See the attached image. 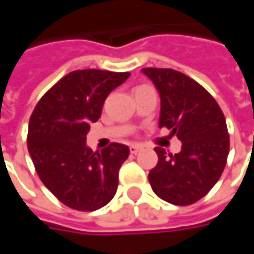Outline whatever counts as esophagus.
I'll return each instance as SVG.
<instances>
[{
	"instance_id": "1",
	"label": "esophagus",
	"mask_w": 254,
	"mask_h": 254,
	"mask_svg": "<svg viewBox=\"0 0 254 254\" xmlns=\"http://www.w3.org/2000/svg\"><path fill=\"white\" fill-rule=\"evenodd\" d=\"M130 151H131V154H137V152L141 151V147H140V145H137V144H134V145L130 147Z\"/></svg>"
}]
</instances>
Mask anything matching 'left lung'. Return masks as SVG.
<instances>
[{
    "instance_id": "1",
    "label": "left lung",
    "mask_w": 254,
    "mask_h": 254,
    "mask_svg": "<svg viewBox=\"0 0 254 254\" xmlns=\"http://www.w3.org/2000/svg\"><path fill=\"white\" fill-rule=\"evenodd\" d=\"M161 97L160 127L182 142L167 154L155 147L158 164L148 174L152 190L172 205H190L218 182L229 154V134L219 104L198 82L174 69H141Z\"/></svg>"
}]
</instances>
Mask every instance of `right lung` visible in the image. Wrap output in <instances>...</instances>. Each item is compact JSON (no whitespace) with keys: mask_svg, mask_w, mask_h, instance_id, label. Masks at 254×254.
Masks as SVG:
<instances>
[{"mask_svg":"<svg viewBox=\"0 0 254 254\" xmlns=\"http://www.w3.org/2000/svg\"><path fill=\"white\" fill-rule=\"evenodd\" d=\"M128 76V72L74 70L35 106L28 151L45 187L72 209H100L116 195L119 170L130 150L112 142L102 152H93L86 145V135L90 124L100 119L106 97Z\"/></svg>","mask_w":254,"mask_h":254,"instance_id":"obj_1","label":"right lung"}]
</instances>
